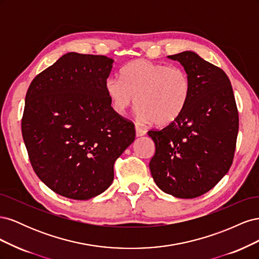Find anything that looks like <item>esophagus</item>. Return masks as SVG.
<instances>
[{
  "label": "esophagus",
  "instance_id": "esophagus-1",
  "mask_svg": "<svg viewBox=\"0 0 259 259\" xmlns=\"http://www.w3.org/2000/svg\"><path fill=\"white\" fill-rule=\"evenodd\" d=\"M135 131H136V136L137 137H142V136H145L146 135V130L142 128L139 126V125H135Z\"/></svg>",
  "mask_w": 259,
  "mask_h": 259
}]
</instances>
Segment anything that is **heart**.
Returning a JSON list of instances; mask_svg holds the SVG:
<instances>
[{
	"label": "heart",
	"mask_w": 259,
	"mask_h": 259,
	"mask_svg": "<svg viewBox=\"0 0 259 259\" xmlns=\"http://www.w3.org/2000/svg\"><path fill=\"white\" fill-rule=\"evenodd\" d=\"M105 90L117 114L124 115L136 103L139 120L165 126L184 112L190 96V80L180 67L137 59L122 68L121 79L108 77Z\"/></svg>",
	"instance_id": "1"
}]
</instances>
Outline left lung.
I'll return each instance as SVG.
<instances>
[{"instance_id":"obj_1","label":"left lung","mask_w":259,"mask_h":259,"mask_svg":"<svg viewBox=\"0 0 259 259\" xmlns=\"http://www.w3.org/2000/svg\"><path fill=\"white\" fill-rule=\"evenodd\" d=\"M167 58L184 67L190 80V96L175 122L148 132L155 145L149 167L163 192L193 199L209 191L228 173L239 114L231 83L221 68L191 51Z\"/></svg>"}]
</instances>
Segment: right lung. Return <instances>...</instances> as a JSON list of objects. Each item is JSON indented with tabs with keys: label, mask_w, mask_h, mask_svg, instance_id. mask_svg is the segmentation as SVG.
Instances as JSON below:
<instances>
[{
	"label": "right lung",
	"mask_w": 259,
	"mask_h": 259,
	"mask_svg": "<svg viewBox=\"0 0 259 259\" xmlns=\"http://www.w3.org/2000/svg\"><path fill=\"white\" fill-rule=\"evenodd\" d=\"M114 60L68 53L31 82L21 121L35 174L50 189L89 200L113 182V164L135 140L134 124L105 90Z\"/></svg>",
	"instance_id": "1"
}]
</instances>
